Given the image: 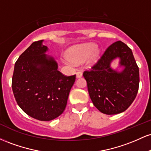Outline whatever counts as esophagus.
<instances>
[{
  "mask_svg": "<svg viewBox=\"0 0 151 151\" xmlns=\"http://www.w3.org/2000/svg\"><path fill=\"white\" fill-rule=\"evenodd\" d=\"M76 74H77V78H80L82 77V72H81V71H78Z\"/></svg>",
  "mask_w": 151,
  "mask_h": 151,
  "instance_id": "obj_1",
  "label": "esophagus"
}]
</instances>
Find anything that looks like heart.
Listing matches in <instances>:
<instances>
[{
	"label": "heart",
	"instance_id": "b5f03b06",
	"mask_svg": "<svg viewBox=\"0 0 151 151\" xmlns=\"http://www.w3.org/2000/svg\"><path fill=\"white\" fill-rule=\"evenodd\" d=\"M68 59L74 63L84 62L89 57V62H94L99 56V50L94 43L89 42L71 48L67 52Z\"/></svg>",
	"mask_w": 151,
	"mask_h": 151
}]
</instances>
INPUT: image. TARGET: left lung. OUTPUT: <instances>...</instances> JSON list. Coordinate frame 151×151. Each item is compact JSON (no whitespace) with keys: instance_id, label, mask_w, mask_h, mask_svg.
<instances>
[{"instance_id":"obj_1","label":"left lung","mask_w":151,"mask_h":151,"mask_svg":"<svg viewBox=\"0 0 151 151\" xmlns=\"http://www.w3.org/2000/svg\"><path fill=\"white\" fill-rule=\"evenodd\" d=\"M120 59L124 67L119 73L110 67V62ZM83 76L93 104L101 113L113 115L124 112L136 98L139 86V69L132 50L121 41L113 43L101 58Z\"/></svg>"}]
</instances>
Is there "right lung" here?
I'll use <instances>...</instances> for the list:
<instances>
[{"mask_svg": "<svg viewBox=\"0 0 151 151\" xmlns=\"http://www.w3.org/2000/svg\"><path fill=\"white\" fill-rule=\"evenodd\" d=\"M43 40L35 41L15 64L12 89L17 104L30 116L48 121L63 113L76 75L58 70L53 58L45 52Z\"/></svg>", "mask_w": 151, "mask_h": 151, "instance_id": "1", "label": "right lung"}]
</instances>
